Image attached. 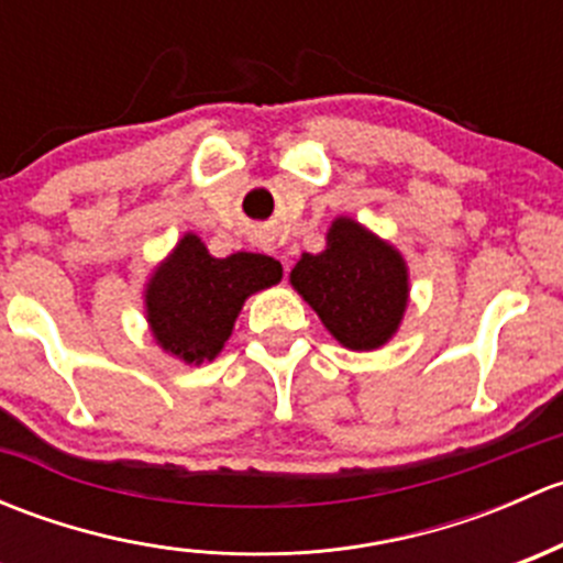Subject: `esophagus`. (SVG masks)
<instances>
[{
    "mask_svg": "<svg viewBox=\"0 0 563 563\" xmlns=\"http://www.w3.org/2000/svg\"><path fill=\"white\" fill-rule=\"evenodd\" d=\"M283 264H286V261H283ZM286 269H288V264H286Z\"/></svg>",
    "mask_w": 563,
    "mask_h": 563,
    "instance_id": "1",
    "label": "esophagus"
}]
</instances>
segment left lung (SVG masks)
Wrapping results in <instances>:
<instances>
[{
	"mask_svg": "<svg viewBox=\"0 0 563 563\" xmlns=\"http://www.w3.org/2000/svg\"><path fill=\"white\" fill-rule=\"evenodd\" d=\"M291 286L351 351H373L397 332L408 305V266L389 242L351 218L327 231V250L302 253Z\"/></svg>",
	"mask_w": 563,
	"mask_h": 563,
	"instance_id": "8db88e82",
	"label": "left lung"
}]
</instances>
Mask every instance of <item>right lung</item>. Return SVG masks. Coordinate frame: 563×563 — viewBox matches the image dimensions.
I'll return each instance as SVG.
<instances>
[{
	"mask_svg": "<svg viewBox=\"0 0 563 563\" xmlns=\"http://www.w3.org/2000/svg\"><path fill=\"white\" fill-rule=\"evenodd\" d=\"M280 277V261L269 255L214 258L196 234H185L146 283V321L157 345L176 360L187 365L212 362L250 294L275 286Z\"/></svg>",
	"mask_w": 563,
	"mask_h": 563,
	"instance_id": "add662e5",
	"label": "right lung"
}]
</instances>
